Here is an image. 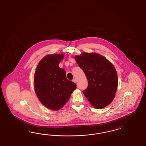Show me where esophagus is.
<instances>
[{
    "instance_id": "obj_1",
    "label": "esophagus",
    "mask_w": 146,
    "mask_h": 146,
    "mask_svg": "<svg viewBox=\"0 0 146 146\" xmlns=\"http://www.w3.org/2000/svg\"><path fill=\"white\" fill-rule=\"evenodd\" d=\"M73 82H74V83H76V79H75V78H74V79H73Z\"/></svg>"
}]
</instances>
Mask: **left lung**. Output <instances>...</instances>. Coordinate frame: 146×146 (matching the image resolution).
I'll use <instances>...</instances> for the list:
<instances>
[{"label": "left lung", "mask_w": 146, "mask_h": 146, "mask_svg": "<svg viewBox=\"0 0 146 146\" xmlns=\"http://www.w3.org/2000/svg\"><path fill=\"white\" fill-rule=\"evenodd\" d=\"M75 59L88 79V88L83 92L91 104L101 109L111 103L118 86V76L113 65L96 53H83Z\"/></svg>", "instance_id": "left-lung-1"}]
</instances>
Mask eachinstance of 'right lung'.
<instances>
[{
    "label": "right lung",
    "instance_id": "add662e5",
    "mask_svg": "<svg viewBox=\"0 0 146 146\" xmlns=\"http://www.w3.org/2000/svg\"><path fill=\"white\" fill-rule=\"evenodd\" d=\"M63 54L50 55L39 63L35 74V88L37 97L45 107L58 110L69 100L76 84L68 80L64 70L58 66Z\"/></svg>",
    "mask_w": 146,
    "mask_h": 146
}]
</instances>
